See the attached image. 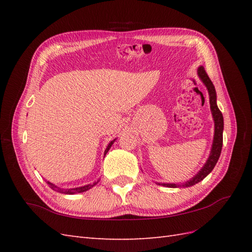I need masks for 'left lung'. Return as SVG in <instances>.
<instances>
[{
	"label": "left lung",
	"mask_w": 252,
	"mask_h": 252,
	"mask_svg": "<svg viewBox=\"0 0 252 252\" xmlns=\"http://www.w3.org/2000/svg\"><path fill=\"white\" fill-rule=\"evenodd\" d=\"M197 74L199 79L202 81V83L206 85L209 93V100H210V108L212 112L213 120H215V136H213V143H212V148L211 153L209 155V158L207 162L203 165L202 169L198 172L194 178H191L189 181L185 182L183 184H170V183H158L159 185L167 186V187H189L199 183L206 176L211 172L213 168L216 167V164L219 160V157L221 155L222 151V145H223V127H224V122H223V116L222 112L219 109L217 105V93L215 85L211 82L210 78L208 77V74L205 70V68L200 66L198 68Z\"/></svg>",
	"instance_id": "8db88e82"
}]
</instances>
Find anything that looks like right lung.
I'll return each mask as SVG.
<instances>
[{
  "mask_svg": "<svg viewBox=\"0 0 252 252\" xmlns=\"http://www.w3.org/2000/svg\"><path fill=\"white\" fill-rule=\"evenodd\" d=\"M115 141H116V140L111 141V142L108 144V146H107L106 151H105V155L107 154V152L109 151L110 147H111V145H112V144H114V142H115ZM46 183L50 185V187H51V189H52L53 190H56V191H58V192H62V194L73 195V194H77V192H83V191H87V190H89L90 189H92V187H93L94 185L97 184V183H98V181H97V182H94V183H92V184H88V185H84V186L76 187V189H61V187H57L55 184L51 183V182H49V181H47Z\"/></svg>",
  "mask_w": 252,
  "mask_h": 252,
  "instance_id": "obj_1",
  "label": "right lung"
}]
</instances>
